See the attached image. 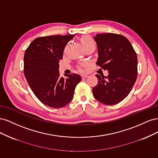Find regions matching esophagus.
I'll list each match as a JSON object with an SVG mask.
<instances>
[{"instance_id":"34e87169","label":"esophagus","mask_w":158,"mask_h":158,"mask_svg":"<svg viewBox=\"0 0 158 158\" xmlns=\"http://www.w3.org/2000/svg\"><path fill=\"white\" fill-rule=\"evenodd\" d=\"M88 76V74H82V78H87Z\"/></svg>"}]
</instances>
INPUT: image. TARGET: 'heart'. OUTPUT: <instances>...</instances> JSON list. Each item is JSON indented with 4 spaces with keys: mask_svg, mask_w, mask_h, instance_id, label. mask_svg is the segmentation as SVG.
Segmentation results:
<instances>
[{
    "mask_svg": "<svg viewBox=\"0 0 158 158\" xmlns=\"http://www.w3.org/2000/svg\"><path fill=\"white\" fill-rule=\"evenodd\" d=\"M92 43H94L93 40H92V38L89 36L85 35L81 38V44H82L83 47L89 45L91 44H92Z\"/></svg>",
    "mask_w": 158,
    "mask_h": 158,
    "instance_id": "heart-1",
    "label": "heart"
}]
</instances>
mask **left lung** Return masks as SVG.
Masks as SVG:
<instances>
[{"instance_id": "left-lung-1", "label": "left lung", "mask_w": 158, "mask_h": 158, "mask_svg": "<svg viewBox=\"0 0 158 158\" xmlns=\"http://www.w3.org/2000/svg\"><path fill=\"white\" fill-rule=\"evenodd\" d=\"M97 44V65L108 70L107 76L96 74L98 83L93 88L94 98L111 106L125 99L137 78L136 53L127 38L113 33H99L94 37Z\"/></svg>"}]
</instances>
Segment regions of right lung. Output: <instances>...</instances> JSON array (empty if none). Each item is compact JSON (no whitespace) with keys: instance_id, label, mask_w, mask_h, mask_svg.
<instances>
[{"instance_id":"1","label":"right lung","mask_w":158,"mask_h":158,"mask_svg":"<svg viewBox=\"0 0 158 158\" xmlns=\"http://www.w3.org/2000/svg\"><path fill=\"white\" fill-rule=\"evenodd\" d=\"M74 35H51L33 40L25 51L23 72L32 92L40 101L52 108H61L73 98L81 80L76 74L60 77L59 60L65 46Z\"/></svg>"}]
</instances>
